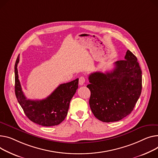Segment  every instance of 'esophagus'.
Returning a JSON list of instances; mask_svg holds the SVG:
<instances>
[{
    "label": "esophagus",
    "instance_id": "34e87169",
    "mask_svg": "<svg viewBox=\"0 0 158 158\" xmlns=\"http://www.w3.org/2000/svg\"><path fill=\"white\" fill-rule=\"evenodd\" d=\"M85 81H86V79H85V78L84 77H79V85H83L84 84H85Z\"/></svg>",
    "mask_w": 158,
    "mask_h": 158
}]
</instances>
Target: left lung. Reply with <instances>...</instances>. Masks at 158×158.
<instances>
[{"mask_svg":"<svg viewBox=\"0 0 158 158\" xmlns=\"http://www.w3.org/2000/svg\"><path fill=\"white\" fill-rule=\"evenodd\" d=\"M124 58L115 61L110 72H96L89 76V106L101 121L115 122L127 117L140 96L142 70L137 58L130 50Z\"/></svg>","mask_w":158,"mask_h":158,"instance_id":"left-lung-1","label":"left lung"}]
</instances>
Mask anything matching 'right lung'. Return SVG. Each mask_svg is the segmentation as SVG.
<instances>
[{
    "label": "right lung",
    "instance_id": "add662e5",
    "mask_svg": "<svg viewBox=\"0 0 158 158\" xmlns=\"http://www.w3.org/2000/svg\"><path fill=\"white\" fill-rule=\"evenodd\" d=\"M19 61V55L15 65V94L27 117L43 127H52L60 124L67 116L70 102L78 88L79 79L61 84L45 99L29 100L25 96L18 79L17 66Z\"/></svg>",
    "mask_w": 158,
    "mask_h": 158
}]
</instances>
